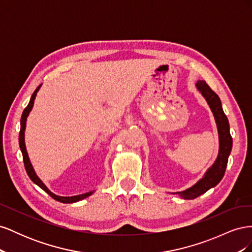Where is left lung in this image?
I'll use <instances>...</instances> for the list:
<instances>
[{
    "mask_svg": "<svg viewBox=\"0 0 252 252\" xmlns=\"http://www.w3.org/2000/svg\"><path fill=\"white\" fill-rule=\"evenodd\" d=\"M195 87L205 97L206 102H207L209 108L213 113V117H215L219 133V154L215 163L209 167L201 180L197 181L190 188L173 193L180 195L184 200L195 199V197L200 196L210 188H213L219 184L224 177L228 158H229L232 149V138L229 130V122H228V119L225 116L219 95L215 91L211 90L205 81H197L195 83Z\"/></svg>",
    "mask_w": 252,
    "mask_h": 252,
    "instance_id": "8db88e82",
    "label": "left lung"
}]
</instances>
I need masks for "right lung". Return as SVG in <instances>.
<instances>
[{"mask_svg":"<svg viewBox=\"0 0 252 252\" xmlns=\"http://www.w3.org/2000/svg\"><path fill=\"white\" fill-rule=\"evenodd\" d=\"M41 86L42 85H40L39 87H37L34 90V93L32 94V98H30V101H29V104L27 105V107L24 109V111H23L22 118H21V130H20V134H19V144H20V148H21V151H22V155H23V159H24V165H25L26 172L28 174V177L30 178V180H32L34 183V184H36L40 188H42L44 191H46L52 197V199H55L56 201H59L61 203H65V204L75 203V202L82 201L84 199H86V197H88L89 195L93 194L94 192V191H89V192H86V193L79 194V195H73V196H61V195H57V194H55L53 192H51L50 190L47 188V186L45 185L44 183L42 182V180L39 177H37L34 169H33V166L32 165V162H30V159H29V157H28V154H27V149H26V145H25L26 121H27V118L29 116L30 111H32V109L33 107L36 94H37V91L40 90Z\"/></svg>","mask_w":252,"mask_h":252,"instance_id":"obj_1","label":"right lung"}]
</instances>
